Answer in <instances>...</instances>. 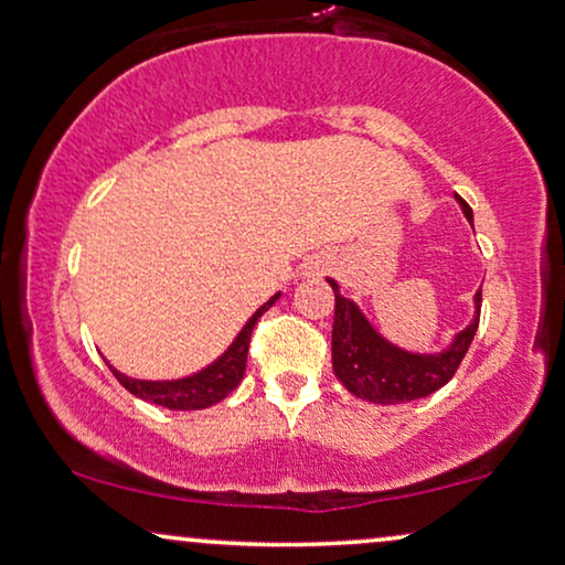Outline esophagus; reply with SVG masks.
I'll return each instance as SVG.
<instances>
[{
    "label": "esophagus",
    "mask_w": 565,
    "mask_h": 565,
    "mask_svg": "<svg viewBox=\"0 0 565 565\" xmlns=\"http://www.w3.org/2000/svg\"><path fill=\"white\" fill-rule=\"evenodd\" d=\"M326 270H328V260H326V258H312V260L305 266V276L320 278L322 274H326Z\"/></svg>",
    "instance_id": "esophagus-1"
}]
</instances>
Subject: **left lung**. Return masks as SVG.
I'll use <instances>...</instances> for the list:
<instances>
[{
    "label": "left lung",
    "instance_id": "left-lung-1",
    "mask_svg": "<svg viewBox=\"0 0 565 565\" xmlns=\"http://www.w3.org/2000/svg\"><path fill=\"white\" fill-rule=\"evenodd\" d=\"M460 201L462 212L472 222V209ZM335 291L333 320V372L341 385L361 401L395 405L411 403L445 387L462 364L480 322V291L476 295V318L455 335L452 345L441 353H411L385 341L351 299L338 295V284L328 278Z\"/></svg>",
    "mask_w": 565,
    "mask_h": 565
}]
</instances>
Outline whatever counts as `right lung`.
<instances>
[{"mask_svg": "<svg viewBox=\"0 0 565 565\" xmlns=\"http://www.w3.org/2000/svg\"><path fill=\"white\" fill-rule=\"evenodd\" d=\"M278 297L281 295H274L266 305L258 307L253 318L245 322V328L239 330L235 341H232L230 349L224 351L222 356L214 361V364H209L206 370L193 374V377L172 380V382H147V380L126 377V374L113 370V366H110V372L116 374V380L126 390H129L131 395H137L147 403L162 405V408H170V411L209 408V405L224 401V397H227L232 390L243 382L245 364H247V349H250V335H253L255 322H258L260 315L266 312Z\"/></svg>", "mask_w": 565, "mask_h": 565, "instance_id": "1", "label": "right lung"}]
</instances>
